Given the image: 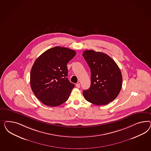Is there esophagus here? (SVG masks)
<instances>
[{"instance_id": "34e87169", "label": "esophagus", "mask_w": 151, "mask_h": 151, "mask_svg": "<svg viewBox=\"0 0 151 151\" xmlns=\"http://www.w3.org/2000/svg\"><path fill=\"white\" fill-rule=\"evenodd\" d=\"M76 86L78 87V88H80V83H76Z\"/></svg>"}]
</instances>
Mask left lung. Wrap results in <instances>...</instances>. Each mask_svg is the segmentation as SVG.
<instances>
[{
  "label": "left lung",
  "mask_w": 151,
  "mask_h": 151,
  "mask_svg": "<svg viewBox=\"0 0 151 151\" xmlns=\"http://www.w3.org/2000/svg\"><path fill=\"white\" fill-rule=\"evenodd\" d=\"M82 56L91 70V86L83 91L88 102L106 105L119 95L122 76L118 65L109 55L92 50L83 51Z\"/></svg>",
  "instance_id": "1"
}]
</instances>
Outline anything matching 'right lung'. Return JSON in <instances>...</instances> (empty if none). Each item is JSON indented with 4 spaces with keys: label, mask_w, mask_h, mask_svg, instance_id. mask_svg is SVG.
Returning a JSON list of instances; mask_svg holds the SVG:
<instances>
[{
    "label": "right lung",
    "mask_w": 151,
    "mask_h": 151,
    "mask_svg": "<svg viewBox=\"0 0 151 151\" xmlns=\"http://www.w3.org/2000/svg\"><path fill=\"white\" fill-rule=\"evenodd\" d=\"M75 55L73 50L55 46L35 61L30 72L31 88L45 105L56 107L69 99L75 85L67 78V64Z\"/></svg>",
    "instance_id": "1"
}]
</instances>
